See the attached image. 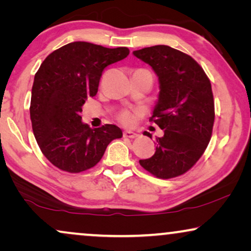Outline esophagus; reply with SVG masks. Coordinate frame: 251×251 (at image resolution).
<instances>
[{
	"label": "esophagus",
	"mask_w": 251,
	"mask_h": 251,
	"mask_svg": "<svg viewBox=\"0 0 251 251\" xmlns=\"http://www.w3.org/2000/svg\"><path fill=\"white\" fill-rule=\"evenodd\" d=\"M123 137L125 138H136V137H138L136 132L131 131V130H126V131L123 132Z\"/></svg>",
	"instance_id": "esophagus-1"
}]
</instances>
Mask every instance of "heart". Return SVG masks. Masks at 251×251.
<instances>
[{"label":"heart","mask_w":251,"mask_h":251,"mask_svg":"<svg viewBox=\"0 0 251 251\" xmlns=\"http://www.w3.org/2000/svg\"><path fill=\"white\" fill-rule=\"evenodd\" d=\"M118 119L121 123H125V125H130V123L133 122V114L130 111H128V109H125V111L119 113Z\"/></svg>","instance_id":"1"}]
</instances>
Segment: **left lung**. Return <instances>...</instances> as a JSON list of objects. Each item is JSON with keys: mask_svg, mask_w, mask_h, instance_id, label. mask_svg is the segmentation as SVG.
<instances>
[{"mask_svg": "<svg viewBox=\"0 0 251 251\" xmlns=\"http://www.w3.org/2000/svg\"><path fill=\"white\" fill-rule=\"evenodd\" d=\"M133 54L159 76V101L150 121L164 131L156 138L154 155L139 163L161 179L181 176L198 162L210 142L215 121L210 80L193 58L168 46L144 48Z\"/></svg>", "mask_w": 251, "mask_h": 251, "instance_id": "1", "label": "left lung"}]
</instances>
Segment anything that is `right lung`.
<instances>
[{
    "mask_svg": "<svg viewBox=\"0 0 251 251\" xmlns=\"http://www.w3.org/2000/svg\"><path fill=\"white\" fill-rule=\"evenodd\" d=\"M129 54L126 47L109 49L72 42L51 52L34 77L30 121L43 155L58 169L78 174L95 167L122 130L114 125L91 129L82 123V106L98 91L102 71Z\"/></svg>",
    "mask_w": 251,
    "mask_h": 251,
    "instance_id": "right-lung-1",
    "label": "right lung"
}]
</instances>
